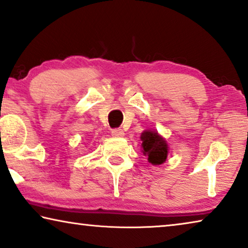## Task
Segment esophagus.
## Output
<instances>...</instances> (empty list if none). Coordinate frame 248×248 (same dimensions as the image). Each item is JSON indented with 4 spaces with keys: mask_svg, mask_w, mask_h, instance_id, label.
Returning <instances> with one entry per match:
<instances>
[{
    "mask_svg": "<svg viewBox=\"0 0 248 248\" xmlns=\"http://www.w3.org/2000/svg\"><path fill=\"white\" fill-rule=\"evenodd\" d=\"M111 134L113 137H123L124 134L123 131V129H119V128H116V129H112Z\"/></svg>",
    "mask_w": 248,
    "mask_h": 248,
    "instance_id": "34e87169",
    "label": "esophagus"
}]
</instances>
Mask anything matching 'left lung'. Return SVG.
Here are the masks:
<instances>
[{
  "label": "left lung",
  "mask_w": 248,
  "mask_h": 248,
  "mask_svg": "<svg viewBox=\"0 0 248 248\" xmlns=\"http://www.w3.org/2000/svg\"><path fill=\"white\" fill-rule=\"evenodd\" d=\"M142 141V153L151 165H160L166 161L168 155V145L165 139L156 131H143L140 137Z\"/></svg>",
  "instance_id": "obj_1"
}]
</instances>
